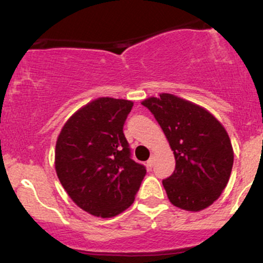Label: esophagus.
I'll return each mask as SVG.
<instances>
[{"mask_svg": "<svg viewBox=\"0 0 263 263\" xmlns=\"http://www.w3.org/2000/svg\"><path fill=\"white\" fill-rule=\"evenodd\" d=\"M153 164H155V156H151V158L147 161V167H148L149 170H152Z\"/></svg>", "mask_w": 263, "mask_h": 263, "instance_id": "obj_1", "label": "esophagus"}]
</instances>
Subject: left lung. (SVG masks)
<instances>
[{"label": "left lung", "instance_id": "8db88e82", "mask_svg": "<svg viewBox=\"0 0 263 263\" xmlns=\"http://www.w3.org/2000/svg\"><path fill=\"white\" fill-rule=\"evenodd\" d=\"M142 105L155 115L176 158V171L162 182L170 201L186 211L206 209L221 195L234 163L225 127L204 107L172 93Z\"/></svg>", "mask_w": 263, "mask_h": 263}]
</instances>
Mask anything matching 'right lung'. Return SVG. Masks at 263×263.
Here are the masks:
<instances>
[{
	"label": "right lung",
	"mask_w": 263,
	"mask_h": 263,
	"mask_svg": "<svg viewBox=\"0 0 263 263\" xmlns=\"http://www.w3.org/2000/svg\"><path fill=\"white\" fill-rule=\"evenodd\" d=\"M134 102L99 98L69 117L55 144V172L78 206L112 218L134 203L146 168L131 159L123 123Z\"/></svg>",
	"instance_id": "obj_1"
}]
</instances>
